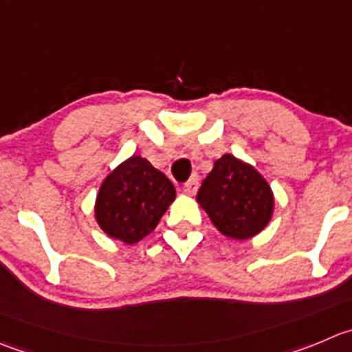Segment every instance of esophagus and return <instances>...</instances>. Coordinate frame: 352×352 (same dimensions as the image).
Instances as JSON below:
<instances>
[{
  "label": "esophagus",
  "instance_id": "esophagus-1",
  "mask_svg": "<svg viewBox=\"0 0 352 352\" xmlns=\"http://www.w3.org/2000/svg\"><path fill=\"white\" fill-rule=\"evenodd\" d=\"M197 190H199V179H197V178H192L190 182H186L185 185L182 186V192L185 193V195H188V197L195 195Z\"/></svg>",
  "mask_w": 352,
  "mask_h": 352
}]
</instances>
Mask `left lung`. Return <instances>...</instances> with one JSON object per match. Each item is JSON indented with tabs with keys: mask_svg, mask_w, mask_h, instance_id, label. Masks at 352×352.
Segmentation results:
<instances>
[{
	"mask_svg": "<svg viewBox=\"0 0 352 352\" xmlns=\"http://www.w3.org/2000/svg\"><path fill=\"white\" fill-rule=\"evenodd\" d=\"M212 224L224 236L249 240L273 217L274 195L263 174L245 160L224 153L214 162L197 193Z\"/></svg>",
	"mask_w": 352,
	"mask_h": 352,
	"instance_id": "left-lung-1",
	"label": "left lung"
}]
</instances>
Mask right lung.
<instances>
[{"instance_id":"1","label":"right lung","mask_w":352,"mask_h":352,"mask_svg":"<svg viewBox=\"0 0 352 352\" xmlns=\"http://www.w3.org/2000/svg\"><path fill=\"white\" fill-rule=\"evenodd\" d=\"M176 197L166 174L142 155L120 162L100 185L95 219L109 239L135 245L155 230Z\"/></svg>"}]
</instances>
